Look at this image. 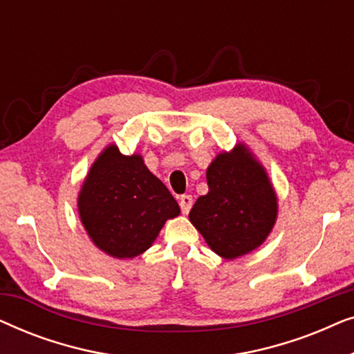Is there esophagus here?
I'll return each instance as SVG.
<instances>
[{
	"label": "esophagus",
	"mask_w": 354,
	"mask_h": 354,
	"mask_svg": "<svg viewBox=\"0 0 354 354\" xmlns=\"http://www.w3.org/2000/svg\"><path fill=\"white\" fill-rule=\"evenodd\" d=\"M178 203H180V209H182L183 214H188V211L192 209L193 198L190 195H182L180 200H178Z\"/></svg>",
	"instance_id": "esophagus-1"
}]
</instances>
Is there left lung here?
Segmentation results:
<instances>
[{"instance_id": "8db88e82", "label": "left lung", "mask_w": 354, "mask_h": 354, "mask_svg": "<svg viewBox=\"0 0 354 354\" xmlns=\"http://www.w3.org/2000/svg\"><path fill=\"white\" fill-rule=\"evenodd\" d=\"M209 192L193 205L188 219L207 246L224 259L259 248L272 232L279 198L263 164L245 143L222 151L206 169Z\"/></svg>"}]
</instances>
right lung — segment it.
<instances>
[{
  "label": "right lung",
  "instance_id": "1",
  "mask_svg": "<svg viewBox=\"0 0 354 354\" xmlns=\"http://www.w3.org/2000/svg\"><path fill=\"white\" fill-rule=\"evenodd\" d=\"M77 207L93 245L115 259L145 253L166 221L180 214L176 198L149 172L142 154L125 156L114 143L91 164Z\"/></svg>",
  "mask_w": 354,
  "mask_h": 354
}]
</instances>
